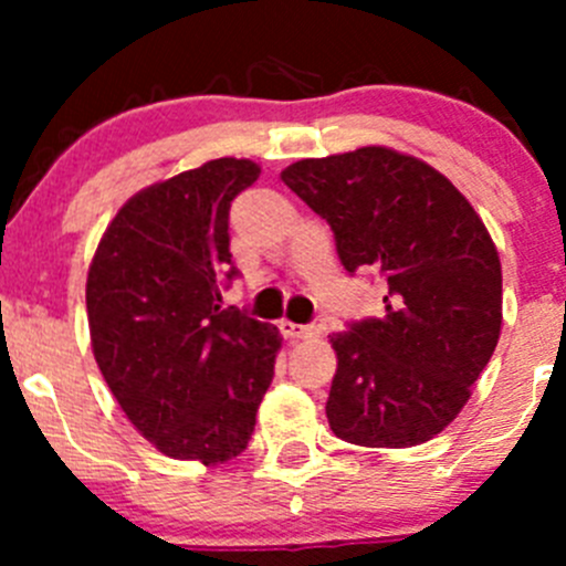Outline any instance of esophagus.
Masks as SVG:
<instances>
[{
	"mask_svg": "<svg viewBox=\"0 0 566 566\" xmlns=\"http://www.w3.org/2000/svg\"><path fill=\"white\" fill-rule=\"evenodd\" d=\"M282 334L287 336V339H306V336H315L317 328L315 325H301V323H290V319H284L282 325Z\"/></svg>",
	"mask_w": 566,
	"mask_h": 566,
	"instance_id": "esophagus-1",
	"label": "esophagus"
}]
</instances>
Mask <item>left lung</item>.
I'll use <instances>...</instances> for the list:
<instances>
[{
	"mask_svg": "<svg viewBox=\"0 0 566 566\" xmlns=\"http://www.w3.org/2000/svg\"><path fill=\"white\" fill-rule=\"evenodd\" d=\"M334 230L345 271L386 279V315L331 336L325 416L336 438L405 449L458 419L501 334V260L488 227L430 164L391 147L304 158L282 172Z\"/></svg>",
	"mask_w": 566,
	"mask_h": 566,
	"instance_id": "left-lung-1",
	"label": "left lung"
}]
</instances>
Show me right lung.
I'll return each instance as SVG.
<instances>
[{"label":"right lung","mask_w":566,"mask_h":566,"mask_svg":"<svg viewBox=\"0 0 566 566\" xmlns=\"http://www.w3.org/2000/svg\"><path fill=\"white\" fill-rule=\"evenodd\" d=\"M256 177L249 158H216L142 188L90 265L95 361L130 424L167 458H238L273 380L276 325L219 306L221 282L238 276L230 205Z\"/></svg>","instance_id":"obj_1"}]
</instances>
